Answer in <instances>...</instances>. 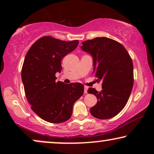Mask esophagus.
Masks as SVG:
<instances>
[{
    "label": "esophagus",
    "instance_id": "1",
    "mask_svg": "<svg viewBox=\"0 0 154 154\" xmlns=\"http://www.w3.org/2000/svg\"><path fill=\"white\" fill-rule=\"evenodd\" d=\"M88 88L87 87V86H85L84 87V93H88Z\"/></svg>",
    "mask_w": 154,
    "mask_h": 154
}]
</instances>
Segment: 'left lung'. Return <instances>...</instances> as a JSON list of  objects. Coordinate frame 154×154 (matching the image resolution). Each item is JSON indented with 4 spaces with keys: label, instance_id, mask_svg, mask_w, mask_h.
Listing matches in <instances>:
<instances>
[{
    "label": "left lung",
    "instance_id": "left-lung-1",
    "mask_svg": "<svg viewBox=\"0 0 154 154\" xmlns=\"http://www.w3.org/2000/svg\"><path fill=\"white\" fill-rule=\"evenodd\" d=\"M81 49L93 57V74L102 82V91L89 88L88 93L98 101L91 114L100 119L114 117L128 103L133 86V63L121 43L112 39L95 38L82 43Z\"/></svg>",
    "mask_w": 154,
    "mask_h": 154
}]
</instances>
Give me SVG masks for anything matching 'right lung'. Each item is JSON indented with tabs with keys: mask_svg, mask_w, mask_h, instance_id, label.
Wrapping results in <instances>:
<instances>
[{
	"mask_svg": "<svg viewBox=\"0 0 154 154\" xmlns=\"http://www.w3.org/2000/svg\"><path fill=\"white\" fill-rule=\"evenodd\" d=\"M78 40L66 42L51 36L38 39L26 53L22 69L24 92L32 109L51 123L66 122L73 105L84 93L81 83L56 81L61 60L78 45Z\"/></svg>",
	"mask_w": 154,
	"mask_h": 154,
	"instance_id": "right-lung-1",
	"label": "right lung"
}]
</instances>
